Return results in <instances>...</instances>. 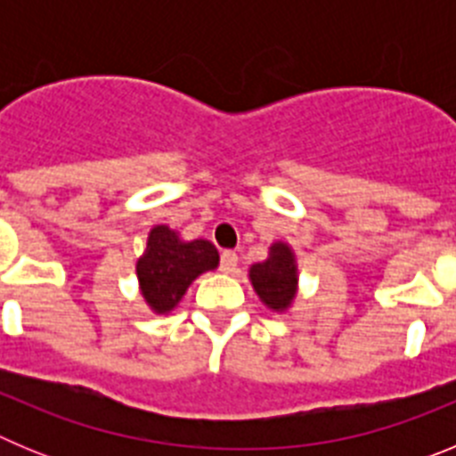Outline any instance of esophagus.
<instances>
[{
	"instance_id": "1",
	"label": "esophagus",
	"mask_w": 456,
	"mask_h": 456,
	"mask_svg": "<svg viewBox=\"0 0 456 456\" xmlns=\"http://www.w3.org/2000/svg\"><path fill=\"white\" fill-rule=\"evenodd\" d=\"M235 269H237V253H232V251L221 253V272L235 273Z\"/></svg>"
}]
</instances>
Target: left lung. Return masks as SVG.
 Masks as SVG:
<instances>
[{"label":"left lung","instance_id":"8db88e82","mask_svg":"<svg viewBox=\"0 0 456 456\" xmlns=\"http://www.w3.org/2000/svg\"><path fill=\"white\" fill-rule=\"evenodd\" d=\"M248 281L257 299L272 313H288L299 294V263L294 248L283 240L273 241L263 263H253L248 267Z\"/></svg>","mask_w":456,"mask_h":456}]
</instances>
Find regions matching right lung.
<instances>
[{"instance_id":"1","label":"right lung","mask_w":456,"mask_h":456,"mask_svg":"<svg viewBox=\"0 0 456 456\" xmlns=\"http://www.w3.org/2000/svg\"><path fill=\"white\" fill-rule=\"evenodd\" d=\"M219 267V251L208 240H183L171 225L157 224L148 232L146 248L136 260L139 292L155 315L178 308L189 285Z\"/></svg>"}]
</instances>
